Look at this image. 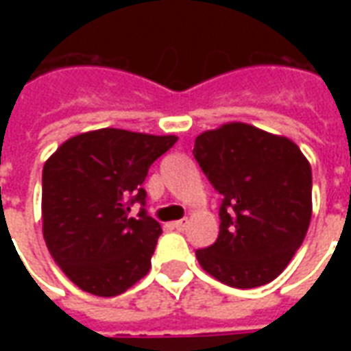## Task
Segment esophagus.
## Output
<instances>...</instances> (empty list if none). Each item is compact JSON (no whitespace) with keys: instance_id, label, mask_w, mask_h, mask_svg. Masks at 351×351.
I'll return each mask as SVG.
<instances>
[{"instance_id":"obj_1","label":"esophagus","mask_w":351,"mask_h":351,"mask_svg":"<svg viewBox=\"0 0 351 351\" xmlns=\"http://www.w3.org/2000/svg\"><path fill=\"white\" fill-rule=\"evenodd\" d=\"M186 226H188V220H186V218H184V220L173 221V228H175L176 231H184V229H186Z\"/></svg>"}]
</instances>
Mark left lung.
<instances>
[{
    "mask_svg": "<svg viewBox=\"0 0 351 351\" xmlns=\"http://www.w3.org/2000/svg\"><path fill=\"white\" fill-rule=\"evenodd\" d=\"M193 158L220 193V235L195 250L231 287H258L284 271L312 216V169L293 141L241 122L195 138Z\"/></svg>",
    "mask_w": 351,
    "mask_h": 351,
    "instance_id": "1",
    "label": "left lung"
}]
</instances>
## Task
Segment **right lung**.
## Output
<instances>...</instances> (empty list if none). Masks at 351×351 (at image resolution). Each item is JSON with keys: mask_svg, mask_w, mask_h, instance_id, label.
I'll return each mask as SVG.
<instances>
[{"mask_svg": "<svg viewBox=\"0 0 351 351\" xmlns=\"http://www.w3.org/2000/svg\"><path fill=\"white\" fill-rule=\"evenodd\" d=\"M176 143L103 128L65 141L43 167V237L65 276L82 291L114 297L150 271L161 235L141 188L148 169Z\"/></svg>", "mask_w": 351, "mask_h": 351, "instance_id": "right-lung-1", "label": "right lung"}]
</instances>
